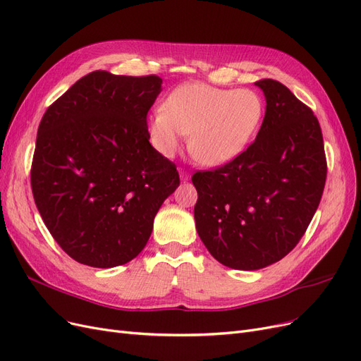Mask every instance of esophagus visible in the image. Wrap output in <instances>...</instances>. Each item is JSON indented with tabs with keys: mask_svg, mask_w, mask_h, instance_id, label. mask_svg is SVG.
Wrapping results in <instances>:
<instances>
[{
	"mask_svg": "<svg viewBox=\"0 0 361 361\" xmlns=\"http://www.w3.org/2000/svg\"><path fill=\"white\" fill-rule=\"evenodd\" d=\"M180 178H181L183 181H188V180H190V172L181 168V169H180Z\"/></svg>",
	"mask_w": 361,
	"mask_h": 361,
	"instance_id": "1",
	"label": "esophagus"
}]
</instances>
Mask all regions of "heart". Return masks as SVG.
<instances>
[{
    "instance_id": "1",
    "label": "heart",
    "mask_w": 361,
    "mask_h": 361,
    "mask_svg": "<svg viewBox=\"0 0 361 361\" xmlns=\"http://www.w3.org/2000/svg\"><path fill=\"white\" fill-rule=\"evenodd\" d=\"M263 114V99L256 90L188 83L171 93L164 110L149 117L147 132L160 156L172 157L183 135H189V150L197 162L219 166L247 149Z\"/></svg>"
}]
</instances>
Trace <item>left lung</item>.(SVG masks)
<instances>
[{
  "mask_svg": "<svg viewBox=\"0 0 361 361\" xmlns=\"http://www.w3.org/2000/svg\"><path fill=\"white\" fill-rule=\"evenodd\" d=\"M256 86L266 98L256 140L231 162L192 177L199 238L216 260L241 271L266 268L298 245L327 177L312 110L276 80Z\"/></svg>",
  "mask_w": 361,
  "mask_h": 361,
  "instance_id": "left-lung-1",
  "label": "left lung"
}]
</instances>
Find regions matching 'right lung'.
<instances>
[{"label":"right lung","mask_w":361,"mask_h":361,"mask_svg":"<svg viewBox=\"0 0 361 361\" xmlns=\"http://www.w3.org/2000/svg\"><path fill=\"white\" fill-rule=\"evenodd\" d=\"M157 75L93 71L46 110L31 166L34 201L59 247L78 263L135 259L160 205L180 185L176 164L150 144Z\"/></svg>","instance_id":"right-lung-1"}]
</instances>
